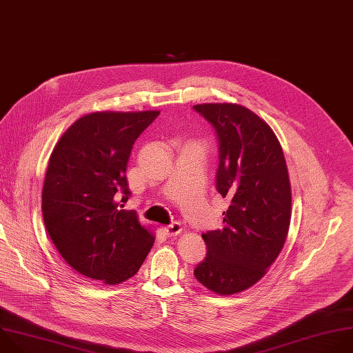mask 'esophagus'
Returning <instances> with one entry per match:
<instances>
[{
  "instance_id": "1",
  "label": "esophagus",
  "mask_w": 353,
  "mask_h": 353,
  "mask_svg": "<svg viewBox=\"0 0 353 353\" xmlns=\"http://www.w3.org/2000/svg\"><path fill=\"white\" fill-rule=\"evenodd\" d=\"M181 230H183V227H181V224L177 223V221H176V223H172V224H169V225H166V227L162 228L163 234H165V236H168V237L176 236V234L181 232Z\"/></svg>"
}]
</instances>
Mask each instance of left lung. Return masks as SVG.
Instances as JSON below:
<instances>
[{"instance_id":"left-lung-1","label":"left lung","mask_w":353,"mask_h":353,"mask_svg":"<svg viewBox=\"0 0 353 353\" xmlns=\"http://www.w3.org/2000/svg\"><path fill=\"white\" fill-rule=\"evenodd\" d=\"M192 108L216 132V190L230 202L223 228L202 234L208 251L194 276L216 294H237L258 283L284 247L291 220L285 158L270 126L248 108Z\"/></svg>"}]
</instances>
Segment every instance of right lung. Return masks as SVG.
I'll list each match as a JSON object with an SVG mask.
<instances>
[{
	"label": "right lung",
	"mask_w": 353,
	"mask_h": 353,
	"mask_svg": "<svg viewBox=\"0 0 353 353\" xmlns=\"http://www.w3.org/2000/svg\"><path fill=\"white\" fill-rule=\"evenodd\" d=\"M159 110L94 112L55 145L43 185L46 228L66 263L109 285L133 277L154 245L134 210L126 169L133 144Z\"/></svg>",
	"instance_id": "add662e5"
}]
</instances>
